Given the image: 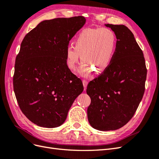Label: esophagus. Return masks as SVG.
<instances>
[{"label": "esophagus", "mask_w": 159, "mask_h": 159, "mask_svg": "<svg viewBox=\"0 0 159 159\" xmlns=\"http://www.w3.org/2000/svg\"><path fill=\"white\" fill-rule=\"evenodd\" d=\"M82 81H83V85H84V89L85 90L86 87H87V85L88 84V81L87 80H84Z\"/></svg>", "instance_id": "obj_1"}]
</instances>
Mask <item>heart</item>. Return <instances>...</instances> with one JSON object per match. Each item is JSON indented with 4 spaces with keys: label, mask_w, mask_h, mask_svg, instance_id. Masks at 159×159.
I'll return each instance as SVG.
<instances>
[{
    "label": "heart",
    "mask_w": 159,
    "mask_h": 159,
    "mask_svg": "<svg viewBox=\"0 0 159 159\" xmlns=\"http://www.w3.org/2000/svg\"><path fill=\"white\" fill-rule=\"evenodd\" d=\"M116 50V37L107 28H87L80 32L75 40V46L70 45L66 51V63L70 70H74L81 56L84 61L80 69L83 76L91 71L102 72L111 62Z\"/></svg>",
    "instance_id": "obj_1"
}]
</instances>
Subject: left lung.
I'll return each mask as SVG.
<instances>
[{
	"instance_id": "obj_1",
	"label": "left lung",
	"mask_w": 159,
	"mask_h": 159,
	"mask_svg": "<svg viewBox=\"0 0 159 159\" xmlns=\"http://www.w3.org/2000/svg\"><path fill=\"white\" fill-rule=\"evenodd\" d=\"M117 38L116 50L108 68L88 84L91 98L88 118L93 128L113 131L133 117L145 92V57L132 32L124 25H105Z\"/></svg>"
}]
</instances>
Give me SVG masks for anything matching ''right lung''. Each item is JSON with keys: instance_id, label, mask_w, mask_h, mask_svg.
<instances>
[{"instance_id": "add662e5", "label": "right lung", "mask_w": 159, "mask_h": 159, "mask_svg": "<svg viewBox=\"0 0 159 159\" xmlns=\"http://www.w3.org/2000/svg\"><path fill=\"white\" fill-rule=\"evenodd\" d=\"M85 23L82 16L44 20L21 43L14 66V91L22 112L38 126L63 124L84 91L82 81L67 65L66 51Z\"/></svg>"}]
</instances>
